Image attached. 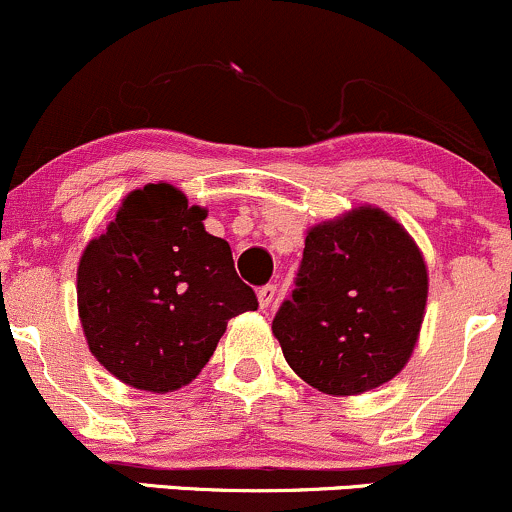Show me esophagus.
I'll return each instance as SVG.
<instances>
[{
    "label": "esophagus",
    "mask_w": 512,
    "mask_h": 512,
    "mask_svg": "<svg viewBox=\"0 0 512 512\" xmlns=\"http://www.w3.org/2000/svg\"><path fill=\"white\" fill-rule=\"evenodd\" d=\"M274 296H277V284H265V286H260V291H257V299H260L262 308L272 306Z\"/></svg>",
    "instance_id": "34e87169"
}]
</instances>
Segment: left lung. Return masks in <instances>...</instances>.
<instances>
[{
    "mask_svg": "<svg viewBox=\"0 0 512 512\" xmlns=\"http://www.w3.org/2000/svg\"><path fill=\"white\" fill-rule=\"evenodd\" d=\"M428 301V269L391 216L359 206L306 235L294 291L272 330L306 384L355 396L406 367Z\"/></svg>",
    "mask_w": 512,
    "mask_h": 512,
    "instance_id": "left-lung-1",
    "label": "left lung"
}]
</instances>
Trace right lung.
<instances>
[{
	"mask_svg": "<svg viewBox=\"0 0 512 512\" xmlns=\"http://www.w3.org/2000/svg\"><path fill=\"white\" fill-rule=\"evenodd\" d=\"M204 218L179 189L148 184L123 199L116 221L84 250L77 306L87 345L133 389H182L228 320L257 308L230 245L206 233Z\"/></svg>",
	"mask_w": 512,
	"mask_h": 512,
	"instance_id": "obj_1",
	"label": "right lung"
}]
</instances>
